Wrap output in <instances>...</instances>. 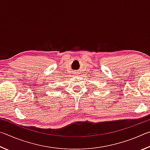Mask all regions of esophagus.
Returning <instances> with one entry per match:
<instances>
[{
	"mask_svg": "<svg viewBox=\"0 0 150 150\" xmlns=\"http://www.w3.org/2000/svg\"><path fill=\"white\" fill-rule=\"evenodd\" d=\"M74 73H77V72H74Z\"/></svg>",
	"mask_w": 150,
	"mask_h": 150,
	"instance_id": "1",
	"label": "esophagus"
}]
</instances>
